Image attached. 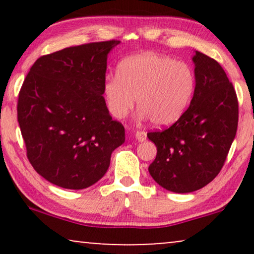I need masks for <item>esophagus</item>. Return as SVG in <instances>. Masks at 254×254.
Listing matches in <instances>:
<instances>
[{"label": "esophagus", "mask_w": 254, "mask_h": 254, "mask_svg": "<svg viewBox=\"0 0 254 254\" xmlns=\"http://www.w3.org/2000/svg\"><path fill=\"white\" fill-rule=\"evenodd\" d=\"M135 138H136L138 142H143L145 138H147V133L143 130H137L136 133H135Z\"/></svg>", "instance_id": "34e87169"}]
</instances>
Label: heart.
<instances>
[{"instance_id": "b5f03b06", "label": "heart", "mask_w": 254, "mask_h": 254, "mask_svg": "<svg viewBox=\"0 0 254 254\" xmlns=\"http://www.w3.org/2000/svg\"><path fill=\"white\" fill-rule=\"evenodd\" d=\"M196 78L190 64L166 55L145 52L124 59L117 75L103 83L109 112L121 119L136 102L138 117L150 118L155 126L176 123L189 107Z\"/></svg>"}]
</instances>
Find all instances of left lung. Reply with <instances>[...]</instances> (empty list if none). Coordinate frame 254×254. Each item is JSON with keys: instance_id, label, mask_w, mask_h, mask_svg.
I'll use <instances>...</instances> for the list:
<instances>
[{"instance_id": "1", "label": "left lung", "mask_w": 254, "mask_h": 254, "mask_svg": "<svg viewBox=\"0 0 254 254\" xmlns=\"http://www.w3.org/2000/svg\"><path fill=\"white\" fill-rule=\"evenodd\" d=\"M192 61L196 84L190 107L168 129L147 135L157 147L149 173L175 193L202 189L220 173L238 126L237 96L223 68L197 51Z\"/></svg>"}]
</instances>
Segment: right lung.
I'll return each mask as SVG.
<instances>
[{
  "mask_svg": "<svg viewBox=\"0 0 254 254\" xmlns=\"http://www.w3.org/2000/svg\"><path fill=\"white\" fill-rule=\"evenodd\" d=\"M120 41L68 47L34 62L18 96L17 118L27 158L39 175L67 190L103 178L125 128L103 93L107 57Z\"/></svg>",
  "mask_w": 254,
  "mask_h": 254,
  "instance_id": "obj_1",
  "label": "right lung"
}]
</instances>
